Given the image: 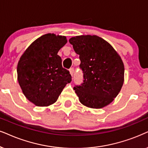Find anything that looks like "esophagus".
<instances>
[{"label": "esophagus", "instance_id": "obj_1", "mask_svg": "<svg viewBox=\"0 0 148 148\" xmlns=\"http://www.w3.org/2000/svg\"><path fill=\"white\" fill-rule=\"evenodd\" d=\"M69 72H70V74L71 75V76L73 75V73H74V69L73 68H71L69 69Z\"/></svg>", "mask_w": 148, "mask_h": 148}]
</instances>
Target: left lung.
Returning <instances> with one entry per match:
<instances>
[{
  "instance_id": "left-lung-1",
  "label": "left lung",
  "mask_w": 148,
  "mask_h": 148,
  "mask_svg": "<svg viewBox=\"0 0 148 148\" xmlns=\"http://www.w3.org/2000/svg\"><path fill=\"white\" fill-rule=\"evenodd\" d=\"M69 43L79 55L84 73V83L73 88L80 103L92 109L110 104L124 84V66L120 55L97 35L76 36Z\"/></svg>"
}]
</instances>
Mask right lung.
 Returning <instances> with one entry per match:
<instances>
[{
  "mask_svg": "<svg viewBox=\"0 0 148 148\" xmlns=\"http://www.w3.org/2000/svg\"><path fill=\"white\" fill-rule=\"evenodd\" d=\"M67 43L66 36L48 33L32 42L20 57L17 67L22 92L36 106L47 107L58 100L71 82V75L62 66L58 55Z\"/></svg>",
  "mask_w": 148,
  "mask_h": 148,
  "instance_id": "add662e5",
  "label": "right lung"
}]
</instances>
